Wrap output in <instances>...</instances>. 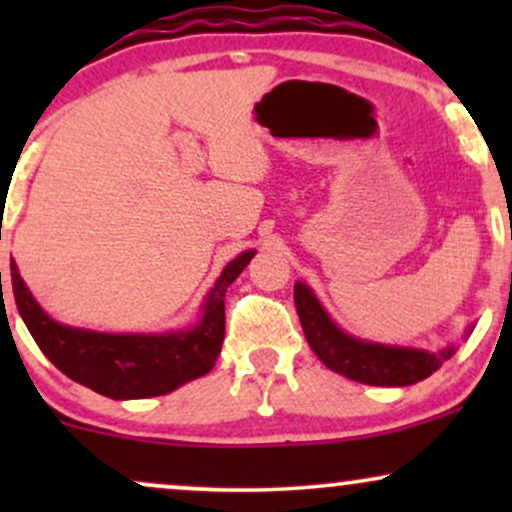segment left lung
I'll list each match as a JSON object with an SVG mask.
<instances>
[{"label":"left lung","instance_id":"obj_1","mask_svg":"<svg viewBox=\"0 0 512 512\" xmlns=\"http://www.w3.org/2000/svg\"><path fill=\"white\" fill-rule=\"evenodd\" d=\"M293 301H296L298 317H301V327L310 349L327 368L356 380V383L380 387L414 385L436 373L443 366V361H448L455 354V346L450 344L438 351H426L351 337L334 325L332 317L325 313L315 293L303 281L293 286ZM469 332H472V327L467 334Z\"/></svg>","mask_w":512,"mask_h":512}]
</instances>
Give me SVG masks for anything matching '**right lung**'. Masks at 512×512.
<instances>
[{
	"label": "right lung",
	"mask_w": 512,
	"mask_h": 512,
	"mask_svg": "<svg viewBox=\"0 0 512 512\" xmlns=\"http://www.w3.org/2000/svg\"><path fill=\"white\" fill-rule=\"evenodd\" d=\"M255 250L240 252L223 267L202 305V320L185 332L105 334L55 322L40 308L11 260L16 308L35 344L67 378L110 399L168 395L214 368L226 332V289L248 267Z\"/></svg>",
	"instance_id": "right-lung-1"
}]
</instances>
